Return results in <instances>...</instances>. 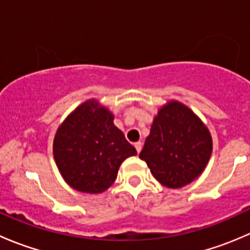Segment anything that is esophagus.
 <instances>
[{"mask_svg": "<svg viewBox=\"0 0 250 250\" xmlns=\"http://www.w3.org/2000/svg\"><path fill=\"white\" fill-rule=\"evenodd\" d=\"M134 147L137 148V152L139 153L141 151V147H143V144H141L140 141H137V143H134Z\"/></svg>", "mask_w": 250, "mask_h": 250, "instance_id": "1", "label": "esophagus"}]
</instances>
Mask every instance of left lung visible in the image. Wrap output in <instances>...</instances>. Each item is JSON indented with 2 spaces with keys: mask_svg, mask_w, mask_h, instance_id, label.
I'll list each match as a JSON object with an SVG mask.
<instances>
[{
  "mask_svg": "<svg viewBox=\"0 0 250 250\" xmlns=\"http://www.w3.org/2000/svg\"><path fill=\"white\" fill-rule=\"evenodd\" d=\"M211 151L213 139L202 120L183 103L169 100L153 118L139 157L158 183L180 188L203 173Z\"/></svg>",
  "mask_w": 250,
  "mask_h": 250,
  "instance_id": "left-lung-1",
  "label": "left lung"
}]
</instances>
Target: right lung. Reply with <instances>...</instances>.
Masks as SVG:
<instances>
[{
	"label": "right lung",
	"mask_w": 250,
	"mask_h": 250,
	"mask_svg": "<svg viewBox=\"0 0 250 250\" xmlns=\"http://www.w3.org/2000/svg\"><path fill=\"white\" fill-rule=\"evenodd\" d=\"M135 155L134 146L113 125V113L97 99L78 105L53 140V156L62 179L84 193L107 190L123 161Z\"/></svg>",
	"instance_id": "add662e5"
}]
</instances>
